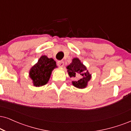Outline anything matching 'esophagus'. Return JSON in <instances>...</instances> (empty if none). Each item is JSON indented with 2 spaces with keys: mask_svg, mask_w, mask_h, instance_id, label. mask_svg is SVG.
<instances>
[{
  "mask_svg": "<svg viewBox=\"0 0 131 131\" xmlns=\"http://www.w3.org/2000/svg\"><path fill=\"white\" fill-rule=\"evenodd\" d=\"M57 65L60 67H63L64 66V62L62 60L58 61L57 62Z\"/></svg>",
  "mask_w": 131,
  "mask_h": 131,
  "instance_id": "obj_1",
  "label": "esophagus"
}]
</instances>
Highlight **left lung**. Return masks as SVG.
I'll return each instance as SVG.
<instances>
[{"label": "left lung", "instance_id": "left-lung-1", "mask_svg": "<svg viewBox=\"0 0 131 131\" xmlns=\"http://www.w3.org/2000/svg\"><path fill=\"white\" fill-rule=\"evenodd\" d=\"M67 68L70 77L75 79V81L72 82L74 86L79 89L85 88L87 86L88 83L91 79V74L78 58L72 59L71 63Z\"/></svg>", "mask_w": 131, "mask_h": 131}]
</instances>
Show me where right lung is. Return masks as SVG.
I'll use <instances>...</instances> for the list:
<instances>
[{"label": "right lung", "mask_w": 131, "mask_h": 131, "mask_svg": "<svg viewBox=\"0 0 131 131\" xmlns=\"http://www.w3.org/2000/svg\"><path fill=\"white\" fill-rule=\"evenodd\" d=\"M57 67L56 62L53 59H49L46 56H41L29 72V77L32 79L34 86H42L46 85L50 79L52 70Z\"/></svg>", "instance_id": "right-lung-1"}]
</instances>
